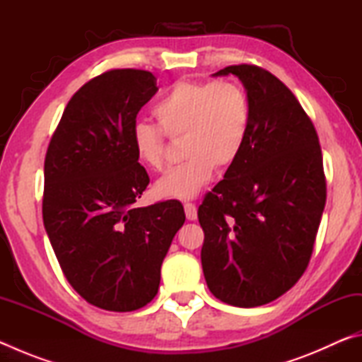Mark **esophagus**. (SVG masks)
<instances>
[{"instance_id":"34e87169","label":"esophagus","mask_w":362,"mask_h":362,"mask_svg":"<svg viewBox=\"0 0 362 362\" xmlns=\"http://www.w3.org/2000/svg\"><path fill=\"white\" fill-rule=\"evenodd\" d=\"M183 207H185V216L188 220H196V217H198V207H196L193 203H185L183 204Z\"/></svg>"}]
</instances>
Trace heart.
<instances>
[{"label": "heart", "instance_id": "1", "mask_svg": "<svg viewBox=\"0 0 362 362\" xmlns=\"http://www.w3.org/2000/svg\"><path fill=\"white\" fill-rule=\"evenodd\" d=\"M153 115L158 121L137 122L131 144L146 169L166 168L168 142L182 137L187 159L156 182L163 198L189 199L212 179L214 170H225L238 161L247 142L252 110L246 90L235 81L179 79L161 95Z\"/></svg>", "mask_w": 362, "mask_h": 362}]
</instances>
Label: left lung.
<instances>
[{"instance_id":"8db88e82","label":"left lung","mask_w":362,"mask_h":362,"mask_svg":"<svg viewBox=\"0 0 362 362\" xmlns=\"http://www.w3.org/2000/svg\"><path fill=\"white\" fill-rule=\"evenodd\" d=\"M247 90V142L198 209L201 263L222 302L252 308L273 302L308 267L326 204L320 139L292 90L257 65H230Z\"/></svg>"}]
</instances>
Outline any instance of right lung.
I'll return each instance as SVG.
<instances>
[{"label":"right lung","mask_w":362,"mask_h":362,"mask_svg":"<svg viewBox=\"0 0 362 362\" xmlns=\"http://www.w3.org/2000/svg\"><path fill=\"white\" fill-rule=\"evenodd\" d=\"M153 73L115 69L66 103L45 159L42 222L65 278L86 302L134 311L158 293L161 265L185 222L179 201L137 207L150 177L132 150Z\"/></svg>","instance_id":"add662e5"}]
</instances>
